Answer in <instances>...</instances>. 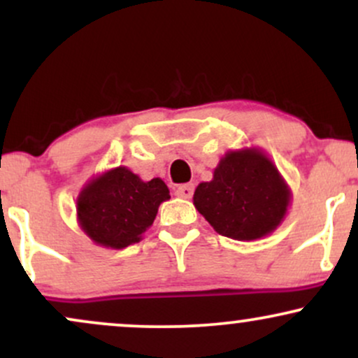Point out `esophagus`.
Here are the masks:
<instances>
[{"instance_id": "34e87169", "label": "esophagus", "mask_w": 358, "mask_h": 358, "mask_svg": "<svg viewBox=\"0 0 358 358\" xmlns=\"http://www.w3.org/2000/svg\"><path fill=\"white\" fill-rule=\"evenodd\" d=\"M193 190H195V187L192 183L180 185V187L175 188V195L180 196V199H192Z\"/></svg>"}]
</instances>
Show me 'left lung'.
<instances>
[{
    "mask_svg": "<svg viewBox=\"0 0 358 358\" xmlns=\"http://www.w3.org/2000/svg\"><path fill=\"white\" fill-rule=\"evenodd\" d=\"M193 203L220 236L252 241L278 227L289 192L261 151H231L220 159L212 182L196 187Z\"/></svg>",
    "mask_w": 358,
    "mask_h": 358,
    "instance_id": "1",
    "label": "left lung"
}]
</instances>
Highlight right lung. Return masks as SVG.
<instances>
[{"label": "right lung", "instance_id": "add662e5", "mask_svg": "<svg viewBox=\"0 0 358 358\" xmlns=\"http://www.w3.org/2000/svg\"><path fill=\"white\" fill-rule=\"evenodd\" d=\"M170 199L165 182H143L124 166L92 180L77 200L80 227L97 244L122 249L139 242L159 203Z\"/></svg>", "mask_w": 358, "mask_h": 358}]
</instances>
